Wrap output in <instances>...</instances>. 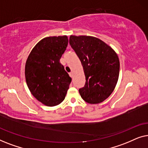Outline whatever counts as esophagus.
Listing matches in <instances>:
<instances>
[{"instance_id":"esophagus-1","label":"esophagus","mask_w":148,"mask_h":148,"mask_svg":"<svg viewBox=\"0 0 148 148\" xmlns=\"http://www.w3.org/2000/svg\"><path fill=\"white\" fill-rule=\"evenodd\" d=\"M69 75H70V77H73V75H74V73H73V72H71V73H69Z\"/></svg>"}]
</instances>
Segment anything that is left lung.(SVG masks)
<instances>
[{"instance_id":"obj_1","label":"left lung","mask_w":148,"mask_h":148,"mask_svg":"<svg viewBox=\"0 0 148 148\" xmlns=\"http://www.w3.org/2000/svg\"><path fill=\"white\" fill-rule=\"evenodd\" d=\"M69 44L79 58L86 84L79 90L89 104L102 102L114 91L118 82L120 62L114 50L96 37L71 36Z\"/></svg>"}]
</instances>
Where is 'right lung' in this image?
Listing matches in <instances>:
<instances>
[{"label":"right lung","instance_id":"right-lung-1","mask_svg":"<svg viewBox=\"0 0 148 148\" xmlns=\"http://www.w3.org/2000/svg\"><path fill=\"white\" fill-rule=\"evenodd\" d=\"M66 36L46 37L40 40L28 56L25 80L32 94L47 106L64 100L71 78L60 62L68 45Z\"/></svg>","mask_w":148,"mask_h":148}]
</instances>
